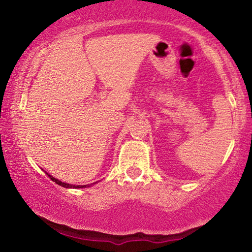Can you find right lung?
Segmentation results:
<instances>
[{
  "label": "right lung",
  "instance_id": "1",
  "mask_svg": "<svg viewBox=\"0 0 252 252\" xmlns=\"http://www.w3.org/2000/svg\"><path fill=\"white\" fill-rule=\"evenodd\" d=\"M47 175L48 177H49L51 180H53L54 182H56L57 185H60V186H62V187H65V188H86V187H89L88 185H84V186H74V185H68V184H65V182H62V181H60L58 180V179H55L54 177H51L50 174H48L47 173Z\"/></svg>",
  "mask_w": 252,
  "mask_h": 252
}]
</instances>
